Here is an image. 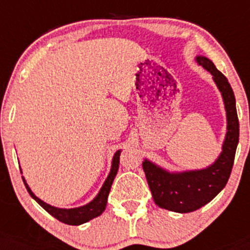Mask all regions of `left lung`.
I'll return each instance as SVG.
<instances>
[{
	"label": "left lung",
	"mask_w": 250,
	"mask_h": 250,
	"mask_svg": "<svg viewBox=\"0 0 250 250\" xmlns=\"http://www.w3.org/2000/svg\"><path fill=\"white\" fill-rule=\"evenodd\" d=\"M213 76L216 87L223 95L228 117V132L223 151L218 160L204 169L169 173L155 163L145 160L143 169L155 203L161 208L176 213H190L210 202L228 184L232 170L237 144L239 139V122L237 117L236 99L228 78L206 57H196Z\"/></svg>",
	"instance_id": "obj_1"
}]
</instances>
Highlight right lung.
<instances>
[{"mask_svg": "<svg viewBox=\"0 0 250 250\" xmlns=\"http://www.w3.org/2000/svg\"><path fill=\"white\" fill-rule=\"evenodd\" d=\"M120 155L121 151L118 150L117 152L115 153V156H113L110 174L107 175L106 180H105L103 188H100L97 197H95L92 202L85 204V206L78 207V208L62 209L50 206V204L43 202V201H41L39 197H36V196L34 195V192H32L31 188H29V185H27L24 178H22V181H24L25 188H26L30 196H31V197L34 198L44 210H47L50 215L54 216L55 219H58V220L62 221V223L67 224V225H81V224H84L87 223V221L99 216L100 214H103V211L105 210V208H106L107 196H109L111 185H112L113 179H115L116 174H117L118 166H120Z\"/></svg>", "mask_w": 250, "mask_h": 250, "instance_id": "1", "label": "right lung"}]
</instances>
